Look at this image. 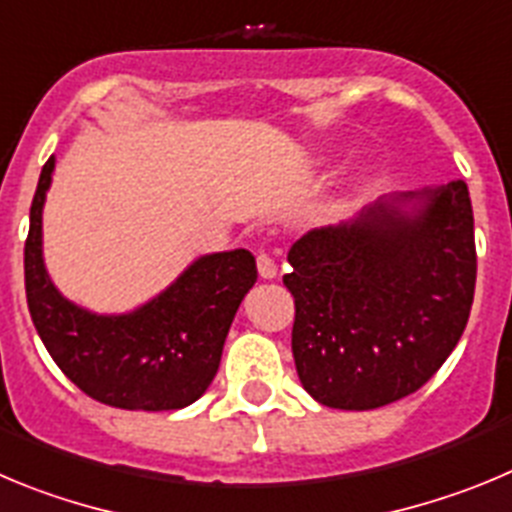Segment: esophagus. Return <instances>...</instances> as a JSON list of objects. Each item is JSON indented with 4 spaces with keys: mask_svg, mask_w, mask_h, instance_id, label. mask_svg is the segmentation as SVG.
<instances>
[{
    "mask_svg": "<svg viewBox=\"0 0 512 512\" xmlns=\"http://www.w3.org/2000/svg\"><path fill=\"white\" fill-rule=\"evenodd\" d=\"M257 273L265 280L275 278V275H278V262H275V257L267 255V252H260V255H257Z\"/></svg>",
    "mask_w": 512,
    "mask_h": 512,
    "instance_id": "esophagus-1",
    "label": "esophagus"
}]
</instances>
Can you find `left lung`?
Wrapping results in <instances>:
<instances>
[{
  "label": "left lung",
  "mask_w": 512,
  "mask_h": 512,
  "mask_svg": "<svg viewBox=\"0 0 512 512\" xmlns=\"http://www.w3.org/2000/svg\"><path fill=\"white\" fill-rule=\"evenodd\" d=\"M293 359L313 400L372 411L416 393L462 339L477 280L469 188L380 199L288 252Z\"/></svg>",
  "instance_id": "left-lung-1"
}]
</instances>
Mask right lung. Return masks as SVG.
Returning <instances> with one entry per match:
<instances>
[{
    "label": "right lung",
    "mask_w": 512,
    "mask_h": 512,
    "mask_svg": "<svg viewBox=\"0 0 512 512\" xmlns=\"http://www.w3.org/2000/svg\"><path fill=\"white\" fill-rule=\"evenodd\" d=\"M53 168L50 158L25 242L27 308L45 349L63 375L99 403L124 411L186 408L219 370L234 313L257 280L255 257L247 250L204 255L135 311H86L58 293L43 262V206Z\"/></svg>",
    "instance_id": "1"
}]
</instances>
